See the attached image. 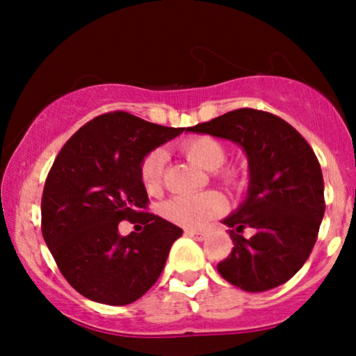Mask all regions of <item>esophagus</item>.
<instances>
[{
    "mask_svg": "<svg viewBox=\"0 0 356 356\" xmlns=\"http://www.w3.org/2000/svg\"><path fill=\"white\" fill-rule=\"evenodd\" d=\"M186 234L191 236V238L197 239V241H202L204 238H206V231H201V229H187Z\"/></svg>",
    "mask_w": 356,
    "mask_h": 356,
    "instance_id": "obj_1",
    "label": "esophagus"
}]
</instances>
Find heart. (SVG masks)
Wrapping results in <instances>:
<instances>
[{
	"label": "heart",
	"mask_w": 356,
	"mask_h": 356,
	"mask_svg": "<svg viewBox=\"0 0 356 356\" xmlns=\"http://www.w3.org/2000/svg\"><path fill=\"white\" fill-rule=\"evenodd\" d=\"M179 150L186 159L197 164L206 170H212L218 181L229 189L243 187V174L238 167L222 165L226 162V147L219 138L212 136H194L186 138L179 145ZM165 154L155 149L142 159L138 174H140L142 186L149 194H159L164 184ZM226 209V201L219 192L209 191L195 195H175L164 204L162 214L170 222L184 227H201L207 220L219 216Z\"/></svg>",
	"instance_id": "heart-1"
}]
</instances>
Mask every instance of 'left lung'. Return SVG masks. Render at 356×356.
<instances>
[{
    "label": "left lung",
    "instance_id": "left-lung-1",
    "mask_svg": "<svg viewBox=\"0 0 356 356\" xmlns=\"http://www.w3.org/2000/svg\"><path fill=\"white\" fill-rule=\"evenodd\" d=\"M187 130L236 142L249 161L246 201L222 220L234 248L218 264L220 276L251 293L291 280L312 254L325 216L323 174L312 147L283 118L254 108ZM244 229L253 231L251 238L242 236Z\"/></svg>",
    "mask_w": 356,
    "mask_h": 356
}]
</instances>
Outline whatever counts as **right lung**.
Wrapping results in <instances>:
<instances>
[{"instance_id": "add662e5", "label": "right lung", "mask_w": 356, "mask_h": 356, "mask_svg": "<svg viewBox=\"0 0 356 356\" xmlns=\"http://www.w3.org/2000/svg\"><path fill=\"white\" fill-rule=\"evenodd\" d=\"M184 129L108 112L76 130L53 162L42 195V232L65 280L97 303H134L152 288L182 229L147 212L142 159ZM120 220L142 233L118 234Z\"/></svg>"}]
</instances>
